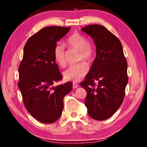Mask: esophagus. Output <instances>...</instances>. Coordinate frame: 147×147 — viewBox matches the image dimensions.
Here are the masks:
<instances>
[{"label": "esophagus", "mask_w": 147, "mask_h": 147, "mask_svg": "<svg viewBox=\"0 0 147 147\" xmlns=\"http://www.w3.org/2000/svg\"><path fill=\"white\" fill-rule=\"evenodd\" d=\"M78 87V84H76V83H73V88H74V89H76V88H77Z\"/></svg>", "instance_id": "obj_1"}]
</instances>
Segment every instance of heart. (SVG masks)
<instances>
[{"label": "heart", "mask_w": 147, "mask_h": 147, "mask_svg": "<svg viewBox=\"0 0 147 147\" xmlns=\"http://www.w3.org/2000/svg\"><path fill=\"white\" fill-rule=\"evenodd\" d=\"M66 46L70 49H74L79 51L78 61H84L90 63L94 58V49L93 45L88 41L84 35L75 32L69 37L65 42ZM54 57L55 61L61 67H65L66 52L63 45H57L54 49ZM89 67L86 63L81 62L72 65L63 72V79L67 82H76L85 76L88 73Z\"/></svg>", "instance_id": "heart-1"}]
</instances>
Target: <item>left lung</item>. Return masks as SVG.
Masks as SVG:
<instances>
[{"label": "left lung", "mask_w": 147, "mask_h": 147, "mask_svg": "<svg viewBox=\"0 0 147 147\" xmlns=\"http://www.w3.org/2000/svg\"><path fill=\"white\" fill-rule=\"evenodd\" d=\"M81 30L93 38L96 56L80 84L87 92L85 105L92 119L104 121L123 103L128 81L127 61L121 41L105 27L91 24Z\"/></svg>", "instance_id": "8db88e82"}]
</instances>
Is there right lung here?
<instances>
[{
    "label": "right lung",
    "mask_w": 147,
    "mask_h": 147,
    "mask_svg": "<svg viewBox=\"0 0 147 147\" xmlns=\"http://www.w3.org/2000/svg\"><path fill=\"white\" fill-rule=\"evenodd\" d=\"M70 29L45 27L31 36L24 47L23 60L19 67L18 87L27 110L45 124L54 123L60 117L64 96L73 89V84L69 82L53 86L62 79L54 49Z\"/></svg>",
    "instance_id": "obj_1"
}]
</instances>
